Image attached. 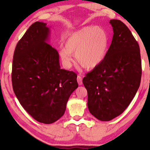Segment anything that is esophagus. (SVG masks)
<instances>
[{
    "instance_id": "1",
    "label": "esophagus",
    "mask_w": 150,
    "mask_h": 150,
    "mask_svg": "<svg viewBox=\"0 0 150 150\" xmlns=\"http://www.w3.org/2000/svg\"><path fill=\"white\" fill-rule=\"evenodd\" d=\"M77 82L79 85H82V79L81 75L77 76Z\"/></svg>"
}]
</instances>
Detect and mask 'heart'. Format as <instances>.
<instances>
[{"instance_id":"1","label":"heart","mask_w":150,"mask_h":150,"mask_svg":"<svg viewBox=\"0 0 150 150\" xmlns=\"http://www.w3.org/2000/svg\"><path fill=\"white\" fill-rule=\"evenodd\" d=\"M108 44V34L103 28L84 27L69 35L65 47L59 50V56L66 68L71 66L73 55H75L79 64L86 69H93L106 58Z\"/></svg>"}]
</instances>
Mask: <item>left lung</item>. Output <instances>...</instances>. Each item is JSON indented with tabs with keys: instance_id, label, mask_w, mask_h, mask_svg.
<instances>
[{
	"instance_id": "left-lung-1",
	"label": "left lung",
	"mask_w": 150,
	"mask_h": 150,
	"mask_svg": "<svg viewBox=\"0 0 150 150\" xmlns=\"http://www.w3.org/2000/svg\"><path fill=\"white\" fill-rule=\"evenodd\" d=\"M113 36L106 58L88 73L82 82L88 91V107L102 121L120 115L139 88L142 66L138 42L122 22L110 21Z\"/></svg>"
}]
</instances>
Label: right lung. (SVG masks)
<instances>
[{"label": "right lung", "mask_w": 150, "mask_h": 150, "mask_svg": "<svg viewBox=\"0 0 150 150\" xmlns=\"http://www.w3.org/2000/svg\"><path fill=\"white\" fill-rule=\"evenodd\" d=\"M46 25L35 22L18 42L11 79L24 109L38 122L52 124L64 114L78 83L75 72L60 69L58 52L47 43L50 30Z\"/></svg>", "instance_id": "1"}]
</instances>
